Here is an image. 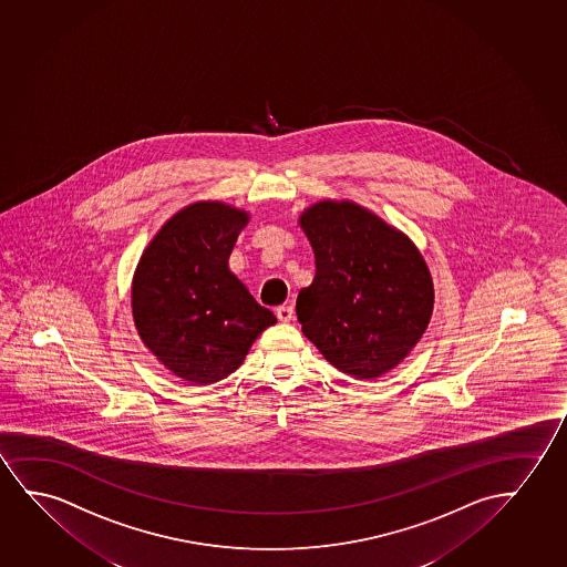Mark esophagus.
Masks as SVG:
<instances>
[{
  "label": "esophagus",
  "instance_id": "obj_1",
  "mask_svg": "<svg viewBox=\"0 0 567 567\" xmlns=\"http://www.w3.org/2000/svg\"><path fill=\"white\" fill-rule=\"evenodd\" d=\"M276 317H278L281 322H291L293 320V309L291 307H286V305H281L276 309Z\"/></svg>",
  "mask_w": 567,
  "mask_h": 567
}]
</instances>
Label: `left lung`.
Masks as SVG:
<instances>
[{
  "instance_id": "1",
  "label": "left lung",
  "mask_w": 567,
  "mask_h": 567,
  "mask_svg": "<svg viewBox=\"0 0 567 567\" xmlns=\"http://www.w3.org/2000/svg\"><path fill=\"white\" fill-rule=\"evenodd\" d=\"M317 274L297 297L303 334L343 373L375 379L406 358L433 311V281L406 235L351 202L303 212Z\"/></svg>"
}]
</instances>
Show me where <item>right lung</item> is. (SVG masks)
<instances>
[{"instance_id": "right-lung-1", "label": "right lung", "mask_w": 567, "mask_h": 567, "mask_svg": "<svg viewBox=\"0 0 567 567\" xmlns=\"http://www.w3.org/2000/svg\"><path fill=\"white\" fill-rule=\"evenodd\" d=\"M247 219L221 202L192 204L161 227L137 264V332L184 381L208 384L231 375L258 334L276 324L227 266Z\"/></svg>"}]
</instances>
